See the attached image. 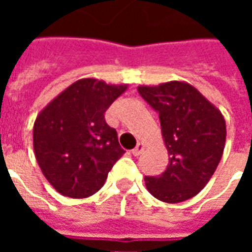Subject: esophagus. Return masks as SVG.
<instances>
[{
	"instance_id": "1",
	"label": "esophagus",
	"mask_w": 252,
	"mask_h": 252,
	"mask_svg": "<svg viewBox=\"0 0 252 252\" xmlns=\"http://www.w3.org/2000/svg\"><path fill=\"white\" fill-rule=\"evenodd\" d=\"M143 151H144V144H143V143H137L136 147L132 150V154H133L135 157H139Z\"/></svg>"
}]
</instances>
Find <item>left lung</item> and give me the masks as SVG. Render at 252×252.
<instances>
[{"label":"left lung","instance_id":"8db88e82","mask_svg":"<svg viewBox=\"0 0 252 252\" xmlns=\"http://www.w3.org/2000/svg\"><path fill=\"white\" fill-rule=\"evenodd\" d=\"M139 93L159 113L169 164L144 177L151 194L169 204L189 200L209 182L224 153L227 126L221 112L185 81L140 85Z\"/></svg>","mask_w":252,"mask_h":252}]
</instances>
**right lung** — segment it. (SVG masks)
Returning a JSON list of instances; mask_svg holds the SVG:
<instances>
[{
    "label": "right lung",
    "mask_w": 252,
    "mask_h": 252,
    "mask_svg": "<svg viewBox=\"0 0 252 252\" xmlns=\"http://www.w3.org/2000/svg\"><path fill=\"white\" fill-rule=\"evenodd\" d=\"M126 89V83L82 78L37 115L33 151L41 173L58 193L86 198L104 186L110 169L126 153L104 115Z\"/></svg>",
    "instance_id": "1"
}]
</instances>
